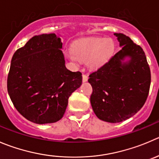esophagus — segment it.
I'll return each mask as SVG.
<instances>
[{"label": "esophagus", "mask_w": 159, "mask_h": 159, "mask_svg": "<svg viewBox=\"0 0 159 159\" xmlns=\"http://www.w3.org/2000/svg\"><path fill=\"white\" fill-rule=\"evenodd\" d=\"M88 79H89V77H88L87 75H82V81H83V82H86V81H88Z\"/></svg>", "instance_id": "1"}]
</instances>
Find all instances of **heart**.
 I'll use <instances>...</instances> for the list:
<instances>
[{"mask_svg":"<svg viewBox=\"0 0 159 159\" xmlns=\"http://www.w3.org/2000/svg\"><path fill=\"white\" fill-rule=\"evenodd\" d=\"M114 49L115 45L112 39L90 37L74 43L72 50L67 52V56L75 64L79 61H85L89 68L95 70L108 62Z\"/></svg>","mask_w":159,"mask_h":159,"instance_id":"1","label":"heart"}]
</instances>
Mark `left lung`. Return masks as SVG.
<instances>
[{
    "label": "left lung",
    "mask_w": 159,
    "mask_h": 159,
    "mask_svg": "<svg viewBox=\"0 0 159 159\" xmlns=\"http://www.w3.org/2000/svg\"><path fill=\"white\" fill-rule=\"evenodd\" d=\"M121 50L89 75L92 109L99 120L120 123L142 108L151 84V71L140 46L123 33H114Z\"/></svg>",
    "instance_id": "1"
}]
</instances>
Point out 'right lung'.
<instances>
[{
    "mask_svg": "<svg viewBox=\"0 0 159 159\" xmlns=\"http://www.w3.org/2000/svg\"><path fill=\"white\" fill-rule=\"evenodd\" d=\"M62 45L55 33L35 35L12 57L8 95L19 113L35 124L60 120L82 83L81 72L66 67Z\"/></svg>",
    "mask_w": 159,
    "mask_h": 159,
    "instance_id": "1",
    "label": "right lung"
}]
</instances>
